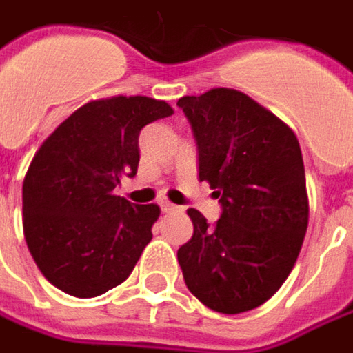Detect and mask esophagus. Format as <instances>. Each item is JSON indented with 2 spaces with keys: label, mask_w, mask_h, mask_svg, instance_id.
Here are the masks:
<instances>
[{
  "label": "esophagus",
  "mask_w": 353,
  "mask_h": 353,
  "mask_svg": "<svg viewBox=\"0 0 353 353\" xmlns=\"http://www.w3.org/2000/svg\"><path fill=\"white\" fill-rule=\"evenodd\" d=\"M160 207H162V211H164V213H174V211H177V209H179L177 205L170 203L168 199H160Z\"/></svg>",
  "instance_id": "esophagus-1"
}]
</instances>
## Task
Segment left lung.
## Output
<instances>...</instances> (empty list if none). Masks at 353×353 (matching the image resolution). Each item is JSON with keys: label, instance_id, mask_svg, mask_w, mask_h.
Segmentation results:
<instances>
[{"label": "left lung", "instance_id": "obj_1", "mask_svg": "<svg viewBox=\"0 0 353 353\" xmlns=\"http://www.w3.org/2000/svg\"><path fill=\"white\" fill-rule=\"evenodd\" d=\"M177 105L197 140L199 179L223 205L214 225L188 209L193 236L177 250L185 285L216 312L256 309L291 274L309 225L299 140L238 90L214 88Z\"/></svg>", "mask_w": 353, "mask_h": 353}]
</instances>
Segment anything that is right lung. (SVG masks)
Instances as JSON below:
<instances>
[{
	"instance_id": "add662e5",
	"label": "right lung",
	"mask_w": 353,
	"mask_h": 353,
	"mask_svg": "<svg viewBox=\"0 0 353 353\" xmlns=\"http://www.w3.org/2000/svg\"><path fill=\"white\" fill-rule=\"evenodd\" d=\"M174 115L165 101L115 95L81 105L37 150L23 181V232L41 274L72 297L127 279L152 240L160 207L113 193L137 176L140 128Z\"/></svg>"
}]
</instances>
